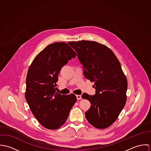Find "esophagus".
Masks as SVG:
<instances>
[{"instance_id":"esophagus-1","label":"esophagus","mask_w":151,"mask_h":151,"mask_svg":"<svg viewBox=\"0 0 151 151\" xmlns=\"http://www.w3.org/2000/svg\"><path fill=\"white\" fill-rule=\"evenodd\" d=\"M76 97H77V99L78 100H80V99H82L81 95H76Z\"/></svg>"}]
</instances>
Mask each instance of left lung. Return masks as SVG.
<instances>
[{"label":"left lung","mask_w":151,"mask_h":151,"mask_svg":"<svg viewBox=\"0 0 151 151\" xmlns=\"http://www.w3.org/2000/svg\"><path fill=\"white\" fill-rule=\"evenodd\" d=\"M68 44L77 52L84 76L95 82V95H82L91 104L86 112V120L97 129H106L116 120L126 103V77L116 55L106 45L85 40Z\"/></svg>","instance_id":"left-lung-1"}]
</instances>
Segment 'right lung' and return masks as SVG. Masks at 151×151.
<instances>
[{
    "instance_id": "right-lung-1",
    "label": "right lung",
    "mask_w": 151,
    "mask_h": 151,
    "mask_svg": "<svg viewBox=\"0 0 151 151\" xmlns=\"http://www.w3.org/2000/svg\"><path fill=\"white\" fill-rule=\"evenodd\" d=\"M76 55L68 44L57 42L38 53L29 67L25 97L32 113L46 129L63 126L77 101L74 94L61 95L55 89L61 68Z\"/></svg>"
}]
</instances>
